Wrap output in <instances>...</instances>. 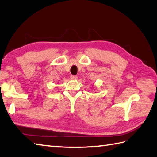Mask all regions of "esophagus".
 <instances>
[{
  "instance_id": "esophagus-1",
  "label": "esophagus",
  "mask_w": 157,
  "mask_h": 157,
  "mask_svg": "<svg viewBox=\"0 0 157 157\" xmlns=\"http://www.w3.org/2000/svg\"><path fill=\"white\" fill-rule=\"evenodd\" d=\"M70 77H71V79H73V80H76V79H77V78H78L77 75H71Z\"/></svg>"
}]
</instances>
